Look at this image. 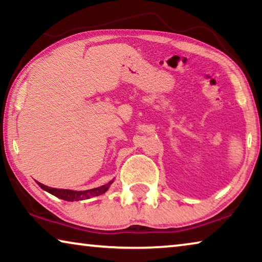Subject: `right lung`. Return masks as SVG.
Wrapping results in <instances>:
<instances>
[{
	"instance_id": "right-lung-1",
	"label": "right lung",
	"mask_w": 262,
	"mask_h": 262,
	"mask_svg": "<svg viewBox=\"0 0 262 262\" xmlns=\"http://www.w3.org/2000/svg\"><path fill=\"white\" fill-rule=\"evenodd\" d=\"M113 181H110L108 184L100 186V187H97L94 189H88V190H72V189H59V188H52L48 187L46 185H42L41 183H37L40 187L46 190V192L51 193L54 195V196L62 199L64 201H81V200H86V199L98 196V195L104 194L106 190L112 184Z\"/></svg>"
}]
</instances>
